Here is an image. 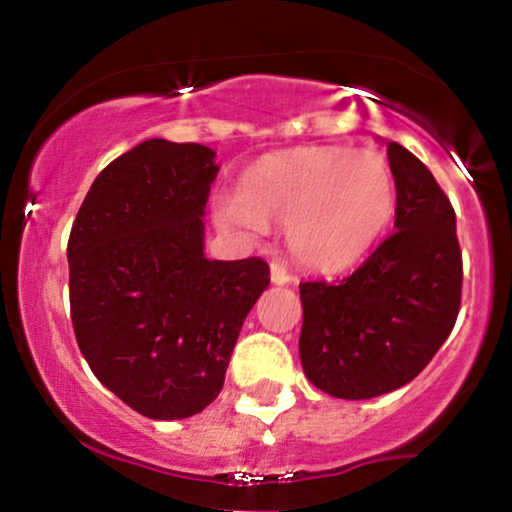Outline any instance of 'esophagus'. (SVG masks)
Here are the masks:
<instances>
[{
	"mask_svg": "<svg viewBox=\"0 0 512 512\" xmlns=\"http://www.w3.org/2000/svg\"><path fill=\"white\" fill-rule=\"evenodd\" d=\"M272 281H274V284H279V286L289 284V281H291L289 269H286L281 262H272Z\"/></svg>",
	"mask_w": 512,
	"mask_h": 512,
	"instance_id": "esophagus-1",
	"label": "esophagus"
}]
</instances>
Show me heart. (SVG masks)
<instances>
[{"label":"heart","instance_id":"heart-1","mask_svg":"<svg viewBox=\"0 0 512 512\" xmlns=\"http://www.w3.org/2000/svg\"><path fill=\"white\" fill-rule=\"evenodd\" d=\"M395 207V180L375 151L298 149L250 175L240 197L216 204L226 231L260 236L286 226V243L303 267L337 272L361 260Z\"/></svg>","mask_w":512,"mask_h":512}]
</instances>
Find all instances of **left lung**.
Returning a JSON list of instances; mask_svg holds the SVG:
<instances>
[{
	"label": "left lung",
	"instance_id": "left-lung-1",
	"mask_svg": "<svg viewBox=\"0 0 512 512\" xmlns=\"http://www.w3.org/2000/svg\"><path fill=\"white\" fill-rule=\"evenodd\" d=\"M395 175V228L354 274L303 281L301 363L315 387L370 399L411 383L455 327L462 250L455 209L433 173L387 142Z\"/></svg>",
	"mask_w": 512,
	"mask_h": 512
}]
</instances>
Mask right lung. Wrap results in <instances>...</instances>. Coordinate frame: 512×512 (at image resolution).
Returning a JSON list of instances; mask_svg holds the SVG:
<instances>
[{
  "label": "right lung",
  "mask_w": 512,
  "mask_h": 512,
  "mask_svg": "<svg viewBox=\"0 0 512 512\" xmlns=\"http://www.w3.org/2000/svg\"><path fill=\"white\" fill-rule=\"evenodd\" d=\"M214 156L146 139L98 173L69 233L76 344L93 375L149 419H187L219 397L269 284L262 257H204Z\"/></svg>",
  "instance_id": "right-lung-1"
}]
</instances>
